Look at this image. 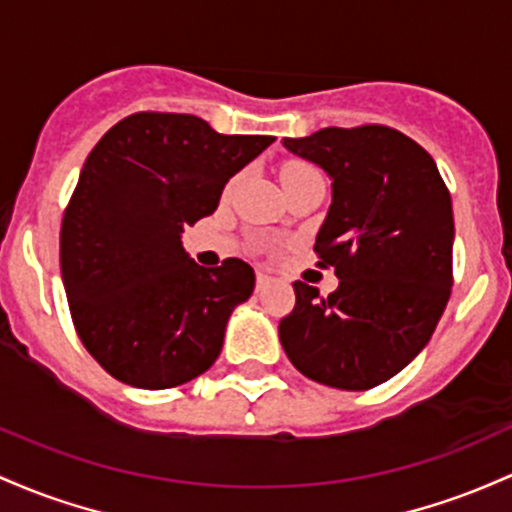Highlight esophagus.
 Returning <instances> with one entry per match:
<instances>
[{"label":"esophagus","instance_id":"1","mask_svg":"<svg viewBox=\"0 0 512 512\" xmlns=\"http://www.w3.org/2000/svg\"><path fill=\"white\" fill-rule=\"evenodd\" d=\"M268 283H271V275L256 273V290H266Z\"/></svg>","mask_w":512,"mask_h":512}]
</instances>
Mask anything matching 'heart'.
Returning a JSON list of instances; mask_svg holds the SVG:
<instances>
[{
  "label": "heart",
  "mask_w": 512,
  "mask_h": 512,
  "mask_svg": "<svg viewBox=\"0 0 512 512\" xmlns=\"http://www.w3.org/2000/svg\"><path fill=\"white\" fill-rule=\"evenodd\" d=\"M312 166L307 164H300V162H290L283 166V171H280V181H290V179H297V176H304V174H312Z\"/></svg>",
  "instance_id": "obj_1"
}]
</instances>
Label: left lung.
Returning <instances> with one entry per match:
<instances>
[{"mask_svg": "<svg viewBox=\"0 0 512 512\" xmlns=\"http://www.w3.org/2000/svg\"><path fill=\"white\" fill-rule=\"evenodd\" d=\"M283 147L331 179L314 251L338 287L295 280L278 333L309 380L346 392L387 382L426 348L452 287V200L433 157L384 125L324 128Z\"/></svg>", "mask_w": 512, "mask_h": 512, "instance_id": "1", "label": "left lung"}]
</instances>
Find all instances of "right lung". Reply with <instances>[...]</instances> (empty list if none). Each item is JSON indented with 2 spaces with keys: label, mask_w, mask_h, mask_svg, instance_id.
Here are the masks:
<instances>
[{
  "label": "right lung",
  "mask_w": 512,
  "mask_h": 512,
  "mask_svg": "<svg viewBox=\"0 0 512 512\" xmlns=\"http://www.w3.org/2000/svg\"><path fill=\"white\" fill-rule=\"evenodd\" d=\"M273 140L220 135L186 113H135L91 149L62 217L60 268L74 329L118 382L169 389L217 360L256 275L241 258L198 266L181 234Z\"/></svg>",
  "instance_id": "obj_1"
}]
</instances>
